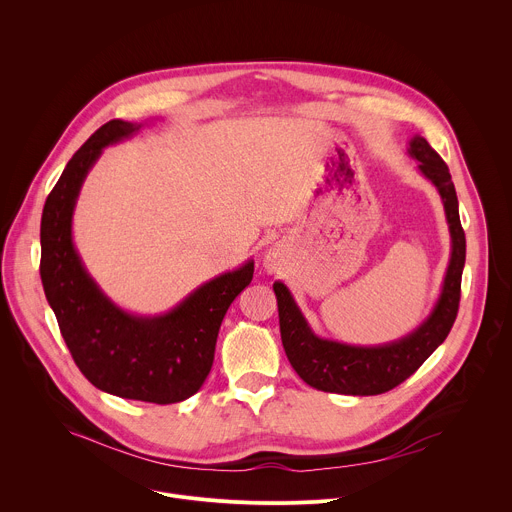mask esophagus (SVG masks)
Wrapping results in <instances>:
<instances>
[{
    "label": "esophagus",
    "mask_w": 512,
    "mask_h": 512,
    "mask_svg": "<svg viewBox=\"0 0 512 512\" xmlns=\"http://www.w3.org/2000/svg\"><path fill=\"white\" fill-rule=\"evenodd\" d=\"M263 265L269 273H277L281 269V255L275 251V249H269L265 253V259H263Z\"/></svg>",
    "instance_id": "1"
}]
</instances>
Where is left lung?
Here are the masks:
<instances>
[{"instance_id": "obj_1", "label": "left lung", "mask_w": 512, "mask_h": 512, "mask_svg": "<svg viewBox=\"0 0 512 512\" xmlns=\"http://www.w3.org/2000/svg\"><path fill=\"white\" fill-rule=\"evenodd\" d=\"M419 172L431 180L444 200L450 225L452 257L444 277L442 294L431 314L411 334L379 346H352L320 338L312 332L289 289L273 283L279 310V330L285 354L294 371L314 389L340 395H381L409 379L429 354L450 334L460 306L462 271L466 263V235L460 223L458 196L446 162L431 145L415 135L407 150Z\"/></svg>"}]
</instances>
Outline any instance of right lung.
Here are the masks:
<instances>
[{
    "mask_svg": "<svg viewBox=\"0 0 512 512\" xmlns=\"http://www.w3.org/2000/svg\"><path fill=\"white\" fill-rule=\"evenodd\" d=\"M141 125L113 119L70 158L46 198L40 225V277L60 334L81 373L101 391L145 403H178L206 381L223 318L253 279V261L218 275L164 316L117 308L87 273L72 245V212L103 148Z\"/></svg>",
    "mask_w": 512,
    "mask_h": 512,
    "instance_id": "add662e5",
    "label": "right lung"
}]
</instances>
